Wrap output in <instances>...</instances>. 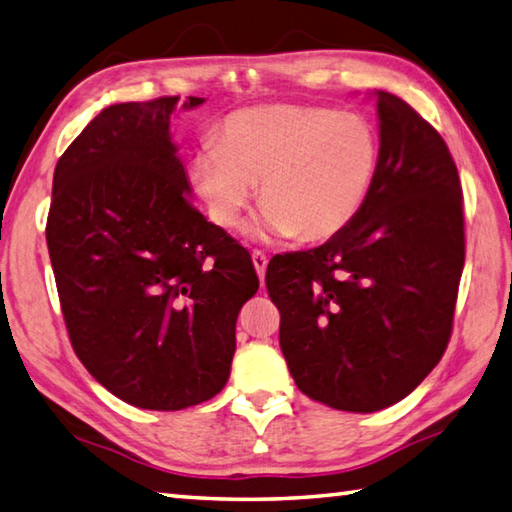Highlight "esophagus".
<instances>
[{
  "mask_svg": "<svg viewBox=\"0 0 512 512\" xmlns=\"http://www.w3.org/2000/svg\"><path fill=\"white\" fill-rule=\"evenodd\" d=\"M252 263H254V267H256V274H258V278H260V283H263V278H265V269H267V256L260 252V249H254L252 252Z\"/></svg>",
  "mask_w": 512,
  "mask_h": 512,
  "instance_id": "obj_1",
  "label": "esophagus"
}]
</instances>
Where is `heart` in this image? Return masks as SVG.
Here are the masks:
<instances>
[{
  "label": "heart",
  "instance_id": "heart-1",
  "mask_svg": "<svg viewBox=\"0 0 512 512\" xmlns=\"http://www.w3.org/2000/svg\"><path fill=\"white\" fill-rule=\"evenodd\" d=\"M379 167V138L359 113L265 104L223 120L216 147L200 149L191 182L218 227L240 223L256 196V236L318 243L359 216Z\"/></svg>",
  "mask_w": 512,
  "mask_h": 512
}]
</instances>
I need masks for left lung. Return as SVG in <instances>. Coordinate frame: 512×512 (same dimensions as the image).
I'll list each match as a JSON object with an SVG mask.
<instances>
[{"label": "left lung", "mask_w": 512, "mask_h": 512, "mask_svg": "<svg viewBox=\"0 0 512 512\" xmlns=\"http://www.w3.org/2000/svg\"><path fill=\"white\" fill-rule=\"evenodd\" d=\"M376 109L379 167L359 216L265 274L298 390L345 412L392 406L441 361L466 258L448 144L397 95L379 91Z\"/></svg>", "instance_id": "1"}]
</instances>
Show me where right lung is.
I'll use <instances>...</instances> for the list:
<instances>
[{
    "label": "right lung",
    "mask_w": 512,
    "mask_h": 512,
    "mask_svg": "<svg viewBox=\"0 0 512 512\" xmlns=\"http://www.w3.org/2000/svg\"><path fill=\"white\" fill-rule=\"evenodd\" d=\"M180 95L106 106L57 160L46 220L77 359L115 397L185 410L225 388L247 249L194 207L169 122ZM202 98H189L194 109Z\"/></svg>",
    "instance_id": "1"
}]
</instances>
